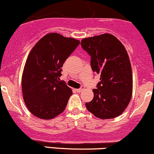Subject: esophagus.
<instances>
[{"label":"esophagus","instance_id":"34e87169","mask_svg":"<svg viewBox=\"0 0 154 154\" xmlns=\"http://www.w3.org/2000/svg\"><path fill=\"white\" fill-rule=\"evenodd\" d=\"M83 90H84V87H83V86H82L81 88L77 89V92H81V91H82Z\"/></svg>","mask_w":154,"mask_h":154}]
</instances>
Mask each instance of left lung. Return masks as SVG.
<instances>
[{"label":"left lung","instance_id":"8db88e82","mask_svg":"<svg viewBox=\"0 0 154 154\" xmlns=\"http://www.w3.org/2000/svg\"><path fill=\"white\" fill-rule=\"evenodd\" d=\"M81 46L91 57L93 72L100 82L93 89L94 98L85 105L89 112L102 119L119 116L131 100L132 71L127 52L115 36L102 34L83 39Z\"/></svg>","mask_w":154,"mask_h":154}]
</instances>
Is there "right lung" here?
<instances>
[{"instance_id": "add662e5", "label": "right lung", "mask_w": 154, "mask_h": 154, "mask_svg": "<svg viewBox=\"0 0 154 154\" xmlns=\"http://www.w3.org/2000/svg\"><path fill=\"white\" fill-rule=\"evenodd\" d=\"M79 41L52 32L37 42L29 54L22 77L23 99L28 110L51 119L65 110L72 91L60 81L62 67Z\"/></svg>"}]
</instances>
